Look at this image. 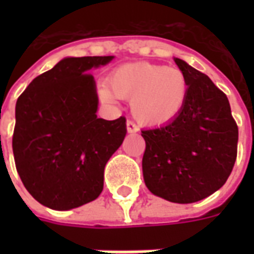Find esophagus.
Returning <instances> with one entry per match:
<instances>
[{
  "instance_id": "obj_1",
  "label": "esophagus",
  "mask_w": 254,
  "mask_h": 254,
  "mask_svg": "<svg viewBox=\"0 0 254 254\" xmlns=\"http://www.w3.org/2000/svg\"><path fill=\"white\" fill-rule=\"evenodd\" d=\"M127 133H136V132H138V127H137V125L134 124V122L127 121Z\"/></svg>"
}]
</instances>
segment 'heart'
I'll return each mask as SVG.
<instances>
[{"instance_id": "b5f03b06", "label": "heart", "mask_w": 254, "mask_h": 254, "mask_svg": "<svg viewBox=\"0 0 254 254\" xmlns=\"http://www.w3.org/2000/svg\"><path fill=\"white\" fill-rule=\"evenodd\" d=\"M100 98L114 103L118 98L130 99L133 117L143 125L159 127L173 121L185 106L189 83L178 67L147 63L125 64L107 78Z\"/></svg>"}]
</instances>
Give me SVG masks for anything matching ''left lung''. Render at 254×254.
<instances>
[{"instance_id": "1", "label": "left lung", "mask_w": 254, "mask_h": 254, "mask_svg": "<svg viewBox=\"0 0 254 254\" xmlns=\"http://www.w3.org/2000/svg\"><path fill=\"white\" fill-rule=\"evenodd\" d=\"M189 91L181 113L141 130L143 176L155 196L178 204L200 201L223 187L237 159L238 127L227 96L207 74L180 58Z\"/></svg>"}]
</instances>
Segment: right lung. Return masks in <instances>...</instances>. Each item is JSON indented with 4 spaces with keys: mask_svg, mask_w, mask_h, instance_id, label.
<instances>
[{
    "mask_svg": "<svg viewBox=\"0 0 254 254\" xmlns=\"http://www.w3.org/2000/svg\"><path fill=\"white\" fill-rule=\"evenodd\" d=\"M113 58H64L34 78L16 102V169L25 189L45 207L67 211L103 190L105 166L121 147L127 120L98 118L89 70Z\"/></svg>",
    "mask_w": 254,
    "mask_h": 254,
    "instance_id": "right-lung-1",
    "label": "right lung"
}]
</instances>
